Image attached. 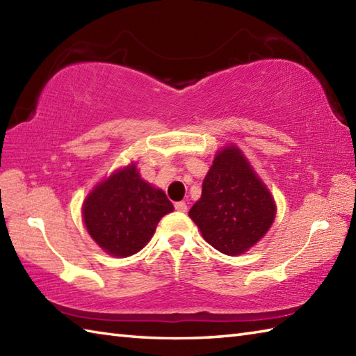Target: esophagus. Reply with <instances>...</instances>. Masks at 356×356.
<instances>
[{
  "label": "esophagus",
  "instance_id": "1",
  "mask_svg": "<svg viewBox=\"0 0 356 356\" xmlns=\"http://www.w3.org/2000/svg\"><path fill=\"white\" fill-rule=\"evenodd\" d=\"M174 208H176V211H179V213H186L188 211V207L185 202H177L176 205H174Z\"/></svg>",
  "mask_w": 356,
  "mask_h": 356
}]
</instances>
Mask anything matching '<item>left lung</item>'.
<instances>
[{
	"label": "left lung",
	"mask_w": 356,
	"mask_h": 356,
	"mask_svg": "<svg viewBox=\"0 0 356 356\" xmlns=\"http://www.w3.org/2000/svg\"><path fill=\"white\" fill-rule=\"evenodd\" d=\"M275 213L266 185L243 153L229 145L216 154L190 217L211 246L226 255H238L269 231Z\"/></svg>",
	"instance_id": "obj_1"
}]
</instances>
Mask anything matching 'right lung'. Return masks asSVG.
I'll return each mask as SVG.
<instances>
[{"mask_svg":"<svg viewBox=\"0 0 356 356\" xmlns=\"http://www.w3.org/2000/svg\"><path fill=\"white\" fill-rule=\"evenodd\" d=\"M172 209L165 193L140 179L131 163L95 186L82 205V217L105 252L128 257L148 243L157 223Z\"/></svg>","mask_w":356,"mask_h":356,"instance_id":"right-lung-1","label":"right lung"}]
</instances>
